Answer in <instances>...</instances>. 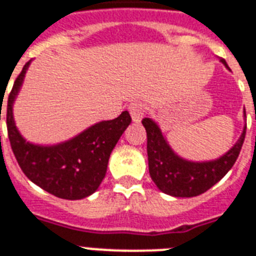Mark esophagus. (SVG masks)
Returning a JSON list of instances; mask_svg holds the SVG:
<instances>
[{
  "label": "esophagus",
  "instance_id": "esophagus-1",
  "mask_svg": "<svg viewBox=\"0 0 256 256\" xmlns=\"http://www.w3.org/2000/svg\"><path fill=\"white\" fill-rule=\"evenodd\" d=\"M128 112L132 114V122H136V124H140L144 116V108L142 106V104L136 102V100H134V102L130 104V106H128Z\"/></svg>",
  "mask_w": 256,
  "mask_h": 256
}]
</instances>
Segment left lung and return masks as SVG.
Returning a JSON list of instances; mask_svg holds the SVG:
<instances>
[{
    "label": "left lung",
    "instance_id": "obj_1",
    "mask_svg": "<svg viewBox=\"0 0 256 256\" xmlns=\"http://www.w3.org/2000/svg\"><path fill=\"white\" fill-rule=\"evenodd\" d=\"M220 62L230 70L224 60H220ZM142 124L148 132L150 176L162 192L178 198L200 195L219 182L234 166L246 136L244 126L236 144L220 158L207 162H191L175 154L160 132V126L152 118H144Z\"/></svg>",
    "mask_w": 256,
    "mask_h": 256
}]
</instances>
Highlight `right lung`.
I'll use <instances>...</instances> for the list:
<instances>
[{
    "instance_id": "obj_1",
    "label": "right lung",
    "mask_w": 256,
    "mask_h": 256,
    "mask_svg": "<svg viewBox=\"0 0 256 256\" xmlns=\"http://www.w3.org/2000/svg\"><path fill=\"white\" fill-rule=\"evenodd\" d=\"M29 65L30 61L26 62L8 98L6 126L14 156L24 174L50 194L69 200L86 198L104 180L110 154L132 124V116L128 112H122L116 120L98 122L72 140L53 146L26 142L14 122L13 104Z\"/></svg>"
}]
</instances>
